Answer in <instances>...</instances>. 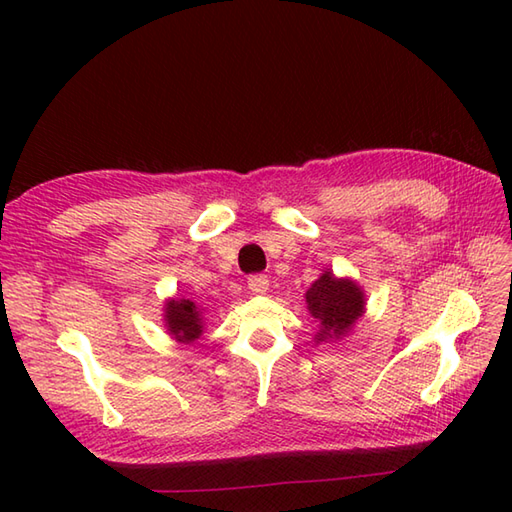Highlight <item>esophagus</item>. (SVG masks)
<instances>
[{"label": "esophagus", "mask_w": 512, "mask_h": 512, "mask_svg": "<svg viewBox=\"0 0 512 512\" xmlns=\"http://www.w3.org/2000/svg\"><path fill=\"white\" fill-rule=\"evenodd\" d=\"M268 277L266 275H253L248 277V290L253 292V295H266L268 292Z\"/></svg>", "instance_id": "1"}]
</instances>
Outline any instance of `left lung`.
Here are the masks:
<instances>
[{
	"instance_id": "obj_1",
	"label": "left lung",
	"mask_w": 512,
	"mask_h": 512,
	"mask_svg": "<svg viewBox=\"0 0 512 512\" xmlns=\"http://www.w3.org/2000/svg\"><path fill=\"white\" fill-rule=\"evenodd\" d=\"M308 310L321 321L319 341L341 336L352 328L363 314V292L350 279H336L332 273H323L306 292Z\"/></svg>"
}]
</instances>
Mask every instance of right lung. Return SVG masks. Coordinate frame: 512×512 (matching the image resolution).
Masks as SVG:
<instances>
[{"mask_svg": "<svg viewBox=\"0 0 512 512\" xmlns=\"http://www.w3.org/2000/svg\"><path fill=\"white\" fill-rule=\"evenodd\" d=\"M167 328L178 341H195L202 334L200 308L189 299H178L167 303Z\"/></svg>", "mask_w": 512, "mask_h": 512, "instance_id": "add662e5", "label": "right lung"}]
</instances>
